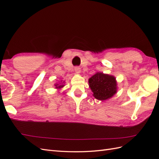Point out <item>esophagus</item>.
<instances>
[{"label": "esophagus", "mask_w": 159, "mask_h": 159, "mask_svg": "<svg viewBox=\"0 0 159 159\" xmlns=\"http://www.w3.org/2000/svg\"><path fill=\"white\" fill-rule=\"evenodd\" d=\"M74 70H75V71L76 72L77 74H80V71H81V69H80V67L76 66V67H75Z\"/></svg>", "instance_id": "34e87169"}]
</instances>
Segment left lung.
<instances>
[{
    "label": "left lung",
    "instance_id": "left-lung-1",
    "mask_svg": "<svg viewBox=\"0 0 159 159\" xmlns=\"http://www.w3.org/2000/svg\"><path fill=\"white\" fill-rule=\"evenodd\" d=\"M89 87L95 98L106 100L117 92V83L115 77L102 72L97 73L89 79Z\"/></svg>",
    "mask_w": 159,
    "mask_h": 159
}]
</instances>
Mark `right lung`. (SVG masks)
<instances>
[{"label":"right lung","mask_w":159,"mask_h":159,"mask_svg":"<svg viewBox=\"0 0 159 159\" xmlns=\"http://www.w3.org/2000/svg\"><path fill=\"white\" fill-rule=\"evenodd\" d=\"M56 88H62V87H63V85H59V86H57V85H56Z\"/></svg>","instance_id":"add662e5"}]
</instances>
